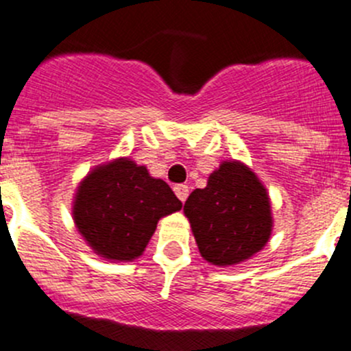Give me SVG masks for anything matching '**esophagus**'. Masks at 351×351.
Here are the masks:
<instances>
[{"instance_id": "obj_1", "label": "esophagus", "mask_w": 351, "mask_h": 351, "mask_svg": "<svg viewBox=\"0 0 351 351\" xmlns=\"http://www.w3.org/2000/svg\"><path fill=\"white\" fill-rule=\"evenodd\" d=\"M174 193L177 194V197H179L180 201H186L187 196H189V187L186 186V184H177V186H174Z\"/></svg>"}]
</instances>
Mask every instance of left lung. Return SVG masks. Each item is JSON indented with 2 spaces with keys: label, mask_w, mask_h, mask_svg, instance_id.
<instances>
[{
  "label": "left lung",
  "mask_w": 351,
  "mask_h": 351,
  "mask_svg": "<svg viewBox=\"0 0 351 351\" xmlns=\"http://www.w3.org/2000/svg\"><path fill=\"white\" fill-rule=\"evenodd\" d=\"M201 256L230 266L261 251L271 235V210L265 186L239 162H223L184 203Z\"/></svg>",
  "instance_id": "left-lung-1"
}]
</instances>
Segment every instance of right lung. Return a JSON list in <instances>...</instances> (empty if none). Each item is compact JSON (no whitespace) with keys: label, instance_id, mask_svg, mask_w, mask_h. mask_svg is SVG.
Returning <instances> with one entry per match:
<instances>
[{"label":"right lung","instance_id":"right-lung-1","mask_svg":"<svg viewBox=\"0 0 351 351\" xmlns=\"http://www.w3.org/2000/svg\"><path fill=\"white\" fill-rule=\"evenodd\" d=\"M182 203L162 179L130 158L97 167L80 184L73 218L76 228L97 254L131 261L147 247L165 215Z\"/></svg>","mask_w":351,"mask_h":351}]
</instances>
